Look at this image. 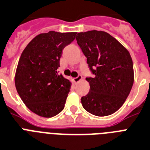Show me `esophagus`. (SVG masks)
<instances>
[{
  "label": "esophagus",
  "instance_id": "esophagus-1",
  "mask_svg": "<svg viewBox=\"0 0 150 150\" xmlns=\"http://www.w3.org/2000/svg\"><path fill=\"white\" fill-rule=\"evenodd\" d=\"M81 79H82V76H81V75H79V76L76 77V78H74V81H75V83H78L79 82Z\"/></svg>",
  "mask_w": 150,
  "mask_h": 150
}]
</instances>
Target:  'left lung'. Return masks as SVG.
<instances>
[{
  "label": "left lung",
  "mask_w": 150,
  "mask_h": 150,
  "mask_svg": "<svg viewBox=\"0 0 150 150\" xmlns=\"http://www.w3.org/2000/svg\"><path fill=\"white\" fill-rule=\"evenodd\" d=\"M77 43L87 57L93 78H86L90 91L81 97L85 110L106 116L119 109L134 84V67L130 53L121 43L103 31L78 33Z\"/></svg>",
  "instance_id": "left-lung-1"
}]
</instances>
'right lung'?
I'll return each mask as SVG.
<instances>
[{"mask_svg":"<svg viewBox=\"0 0 150 150\" xmlns=\"http://www.w3.org/2000/svg\"><path fill=\"white\" fill-rule=\"evenodd\" d=\"M77 32L50 31L34 38L23 51L15 75V85L25 106L36 115L50 118L64 109L71 83L59 75V59Z\"/></svg>","mask_w":150,"mask_h":150,"instance_id":"add662e5","label":"right lung"}]
</instances>
